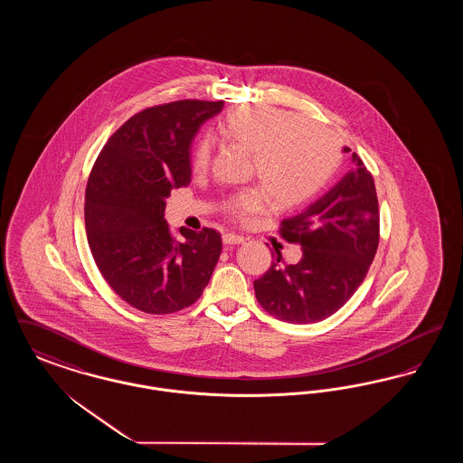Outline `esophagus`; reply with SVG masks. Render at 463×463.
I'll return each mask as SVG.
<instances>
[{
    "label": "esophagus",
    "instance_id": "1",
    "mask_svg": "<svg viewBox=\"0 0 463 463\" xmlns=\"http://www.w3.org/2000/svg\"><path fill=\"white\" fill-rule=\"evenodd\" d=\"M222 241L225 242V244H242L244 238L234 234V232H225V234L222 236Z\"/></svg>",
    "mask_w": 463,
    "mask_h": 463
}]
</instances>
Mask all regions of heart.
<instances>
[{"instance_id": "obj_1", "label": "heart", "mask_w": 463, "mask_h": 463, "mask_svg": "<svg viewBox=\"0 0 463 463\" xmlns=\"http://www.w3.org/2000/svg\"><path fill=\"white\" fill-rule=\"evenodd\" d=\"M221 133L253 153V172L276 206L289 208L316 196L340 163L333 135L289 110L241 106L222 119ZM210 156V142H198L193 155L194 170H204ZM265 204L260 191L248 189L231 199L229 210L244 221L262 212Z\"/></svg>"}]
</instances>
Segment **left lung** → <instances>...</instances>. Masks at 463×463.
<instances>
[{"instance_id": "left-lung-1", "label": "left lung", "mask_w": 463, "mask_h": 463, "mask_svg": "<svg viewBox=\"0 0 463 463\" xmlns=\"http://www.w3.org/2000/svg\"><path fill=\"white\" fill-rule=\"evenodd\" d=\"M353 163L326 194L281 223V236L302 246V259L281 265L278 253L253 281L259 304L279 321L310 325L330 317L353 297L373 262L380 231L373 176L355 153Z\"/></svg>"}]
</instances>
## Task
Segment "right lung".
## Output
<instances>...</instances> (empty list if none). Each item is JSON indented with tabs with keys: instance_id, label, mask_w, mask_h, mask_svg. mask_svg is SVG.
Instances as JSON below:
<instances>
[{
	"instance_id": "obj_1",
	"label": "right lung",
	"mask_w": 463,
	"mask_h": 463,
	"mask_svg": "<svg viewBox=\"0 0 463 463\" xmlns=\"http://www.w3.org/2000/svg\"><path fill=\"white\" fill-rule=\"evenodd\" d=\"M223 102L178 100L144 109L114 133L97 157L85 193L90 250L109 287L132 307L172 314L193 306L222 251L213 229L165 221L172 189L191 182V144Z\"/></svg>"
}]
</instances>
